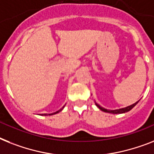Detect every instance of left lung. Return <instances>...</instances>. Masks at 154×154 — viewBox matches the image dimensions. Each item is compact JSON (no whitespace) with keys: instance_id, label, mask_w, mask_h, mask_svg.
Listing matches in <instances>:
<instances>
[{"instance_id":"8db88e82","label":"left lung","mask_w":154,"mask_h":154,"mask_svg":"<svg viewBox=\"0 0 154 154\" xmlns=\"http://www.w3.org/2000/svg\"><path fill=\"white\" fill-rule=\"evenodd\" d=\"M138 101H137V102H135L134 104H133V105H130V106H128V107L126 108H123V109H116V110H108V109H104V108L101 107L100 105H97V103H96V105H97V107L99 108V109H101V111L105 112H109V113H113V114H118V113H124V112H127L130 111L131 109H132L136 105V104L138 103Z\"/></svg>"}]
</instances>
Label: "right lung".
Wrapping results in <instances>:
<instances>
[{"label":"right lung","instance_id":"add662e5","mask_svg":"<svg viewBox=\"0 0 154 154\" xmlns=\"http://www.w3.org/2000/svg\"><path fill=\"white\" fill-rule=\"evenodd\" d=\"M63 108H62V109H60V110H58V111L57 112H53V113H51V114H49V116H50V115H53V114H56V113H57V112H60L62 110V109H63ZM45 116H47L46 114H45Z\"/></svg>","mask_w":154,"mask_h":154}]
</instances>
